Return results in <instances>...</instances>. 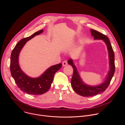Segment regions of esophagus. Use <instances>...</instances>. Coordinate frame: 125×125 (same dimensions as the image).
I'll return each instance as SVG.
<instances>
[{"mask_svg":"<svg viewBox=\"0 0 125 125\" xmlns=\"http://www.w3.org/2000/svg\"><path fill=\"white\" fill-rule=\"evenodd\" d=\"M67 64H68V62H67V61H66V60L64 61L63 62V63H62L63 66H66V65H67Z\"/></svg>","mask_w":125,"mask_h":125,"instance_id":"34e87169","label":"esophagus"}]
</instances>
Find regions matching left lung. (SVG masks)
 I'll return each mask as SVG.
<instances>
[{
    "mask_svg": "<svg viewBox=\"0 0 125 125\" xmlns=\"http://www.w3.org/2000/svg\"><path fill=\"white\" fill-rule=\"evenodd\" d=\"M91 33L95 40H102L106 43L109 52L110 69L106 80L103 83L98 86H89L84 84L82 82L72 59H70L68 60V63L72 65L73 69V74L71 79V85L77 94L85 97L94 96L104 92L109 86L115 70L114 52L108 38L105 34L93 29H91Z\"/></svg>",
    "mask_w": 125,
    "mask_h": 125,
    "instance_id": "8db88e82",
    "label": "left lung"
}]
</instances>
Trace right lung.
Masks as SVG:
<instances>
[{
	"instance_id": "obj_1",
	"label": "right lung",
	"mask_w": 125,
	"mask_h": 125,
	"mask_svg": "<svg viewBox=\"0 0 125 125\" xmlns=\"http://www.w3.org/2000/svg\"><path fill=\"white\" fill-rule=\"evenodd\" d=\"M43 32V30L34 32L31 36L22 39L13 49L10 57V72L20 90L29 94H42L46 93L50 88L54 76L62 67L60 63L53 65L40 77L31 78L27 76L20 68L18 63L19 53L25 44L35 37Z\"/></svg>"
}]
</instances>
